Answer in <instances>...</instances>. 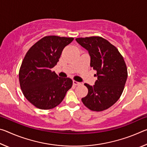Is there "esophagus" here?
I'll return each instance as SVG.
<instances>
[{
    "instance_id": "obj_1",
    "label": "esophagus",
    "mask_w": 147,
    "mask_h": 147,
    "mask_svg": "<svg viewBox=\"0 0 147 147\" xmlns=\"http://www.w3.org/2000/svg\"><path fill=\"white\" fill-rule=\"evenodd\" d=\"M73 85H74V86H80L81 84L80 83L78 82H76L75 80H73Z\"/></svg>"
}]
</instances>
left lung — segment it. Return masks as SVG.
Returning a JSON list of instances; mask_svg holds the SVG:
<instances>
[{
  "instance_id": "left-lung-1",
  "label": "left lung",
  "mask_w": 147,
  "mask_h": 147,
  "mask_svg": "<svg viewBox=\"0 0 147 147\" xmlns=\"http://www.w3.org/2000/svg\"><path fill=\"white\" fill-rule=\"evenodd\" d=\"M76 41L88 51L90 66L97 76L93 86L84 84L88 93L82 101L92 111L105 110L119 100L124 90L128 73L123 57L115 46L101 37L76 38Z\"/></svg>"
}]
</instances>
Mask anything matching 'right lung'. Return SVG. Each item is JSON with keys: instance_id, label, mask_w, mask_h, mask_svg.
<instances>
[{"instance_id": "add662e5", "label": "right lung", "mask_w": 147, "mask_h": 147, "mask_svg": "<svg viewBox=\"0 0 147 147\" xmlns=\"http://www.w3.org/2000/svg\"><path fill=\"white\" fill-rule=\"evenodd\" d=\"M73 38L44 37L27 52L19 70V83L24 96L38 108L50 109L60 104L73 85L69 78L59 77L51 69Z\"/></svg>"}]
</instances>
